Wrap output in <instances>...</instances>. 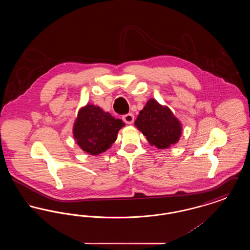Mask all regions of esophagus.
<instances>
[{
	"label": "esophagus",
	"mask_w": 250,
	"mask_h": 250,
	"mask_svg": "<svg viewBox=\"0 0 250 250\" xmlns=\"http://www.w3.org/2000/svg\"><path fill=\"white\" fill-rule=\"evenodd\" d=\"M123 120H124V122H125V124L131 125V124H133V122H134V115H133L132 113L125 114V115L123 116Z\"/></svg>",
	"instance_id": "1"
}]
</instances>
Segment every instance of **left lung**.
<instances>
[{"label": "left lung", "instance_id": "obj_1", "mask_svg": "<svg viewBox=\"0 0 250 250\" xmlns=\"http://www.w3.org/2000/svg\"><path fill=\"white\" fill-rule=\"evenodd\" d=\"M135 125L143 132L151 145L166 149L178 143L182 125L171 110L151 98L140 111Z\"/></svg>", "mask_w": 250, "mask_h": 250}]
</instances>
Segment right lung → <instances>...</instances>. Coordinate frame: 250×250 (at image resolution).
I'll list each match as a JSON object with an SVG mask.
<instances>
[{
  "label": "right lung",
  "mask_w": 250,
  "mask_h": 250,
  "mask_svg": "<svg viewBox=\"0 0 250 250\" xmlns=\"http://www.w3.org/2000/svg\"><path fill=\"white\" fill-rule=\"evenodd\" d=\"M124 125L122 120L115 119L101 107L87 104L79 110L73 136L82 150L97 155L110 148Z\"/></svg>",
  "instance_id": "1"
}]
</instances>
